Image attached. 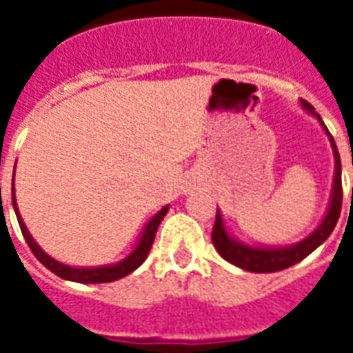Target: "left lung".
<instances>
[{
  "instance_id": "left-lung-1",
  "label": "left lung",
  "mask_w": 353,
  "mask_h": 353,
  "mask_svg": "<svg viewBox=\"0 0 353 353\" xmlns=\"http://www.w3.org/2000/svg\"><path fill=\"white\" fill-rule=\"evenodd\" d=\"M301 105L306 113H310L312 117L318 119V123L321 124V128L325 130L331 149L334 154V176H333V189H331V199H329V206L323 215V219L319 223L316 229L312 230L310 234L303 238L301 242L291 245H252L245 244L242 240H238L236 236H232L225 225L221 212L217 208V215H215L214 232H212V242H214L215 250L221 255L223 259L229 261L230 265L238 266L242 270L248 272H278L283 268L301 263L304 257H308L316 248L325 242L327 238L331 236L334 225L341 217L342 208V166H341V154L336 151V143H334L333 136L329 134L327 126L321 121V117L316 113V109L312 108L306 100H301Z\"/></svg>"
}]
</instances>
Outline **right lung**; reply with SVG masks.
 Instances as JSON below:
<instances>
[{"instance_id":"add662e5","label":"right lung","mask_w":353,"mask_h":353,"mask_svg":"<svg viewBox=\"0 0 353 353\" xmlns=\"http://www.w3.org/2000/svg\"><path fill=\"white\" fill-rule=\"evenodd\" d=\"M17 168V166H14ZM1 191V189H0ZM11 194H12V208H14V214H17V219H19L20 230H22V234L26 238L28 245H30V250L34 253L37 261L45 265L49 268L50 272H54L60 278H64V280L70 281H77V283H108V281H115L121 280L124 276H128L130 272H134L136 268H138L143 261L147 259V255H149V250H151V245H153L154 234H157V229H159V225L164 219V215L168 214V204L166 206H162L157 214L147 221V225L141 230V234H139L138 242L134 245V250H132L124 259L117 261L113 265H101V266H72V265H64V263H60V261L52 259L49 253L43 252V248L34 240V236L30 234V230L24 225V219H22V215L19 212V206H17V196H14V177H12V187H11Z\"/></svg>"}]
</instances>
